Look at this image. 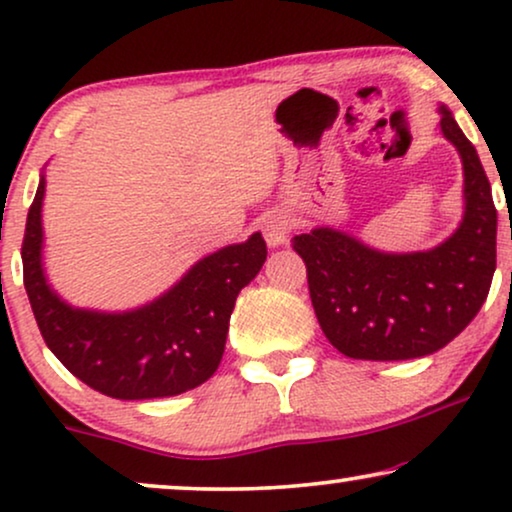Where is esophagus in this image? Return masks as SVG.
<instances>
[{
  "label": "esophagus",
  "mask_w": 512,
  "mask_h": 512,
  "mask_svg": "<svg viewBox=\"0 0 512 512\" xmlns=\"http://www.w3.org/2000/svg\"><path fill=\"white\" fill-rule=\"evenodd\" d=\"M289 233H291V219L284 212L270 214L263 223L265 242H268L270 247H282V244L289 242Z\"/></svg>",
  "instance_id": "obj_1"
}]
</instances>
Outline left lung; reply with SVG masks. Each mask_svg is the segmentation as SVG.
<instances>
[{
  "instance_id": "left-lung-1",
  "label": "left lung",
  "mask_w": 512,
  "mask_h": 512,
  "mask_svg": "<svg viewBox=\"0 0 512 512\" xmlns=\"http://www.w3.org/2000/svg\"><path fill=\"white\" fill-rule=\"evenodd\" d=\"M440 111L443 135L464 163L466 212L457 233L415 254H382L333 228L293 237L321 331L349 359L405 361L438 352L487 300L496 270L492 186L475 146L450 111Z\"/></svg>"
}]
</instances>
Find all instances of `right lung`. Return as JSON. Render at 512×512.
<instances>
[{"instance_id":"obj_1","label":"right lung","mask_w":512,"mask_h":512,"mask_svg":"<svg viewBox=\"0 0 512 512\" xmlns=\"http://www.w3.org/2000/svg\"><path fill=\"white\" fill-rule=\"evenodd\" d=\"M27 212L23 282L48 349L69 373L121 401L177 396L200 387L219 368L237 293L263 268L261 233L202 258L153 303L123 314L74 310L46 284L41 268V200Z\"/></svg>"}]
</instances>
